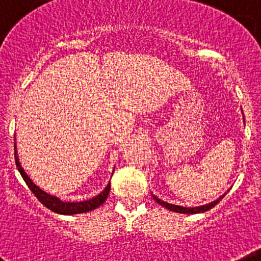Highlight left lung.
Instances as JSON below:
<instances>
[{
  "instance_id": "left-lung-1",
  "label": "left lung",
  "mask_w": 261,
  "mask_h": 261,
  "mask_svg": "<svg viewBox=\"0 0 261 261\" xmlns=\"http://www.w3.org/2000/svg\"><path fill=\"white\" fill-rule=\"evenodd\" d=\"M243 119H245V118H243ZM225 195H226V194H224V195H222V196H220V198H218L217 200L212 201V203L205 204V205H200V206H194V208H187V206L174 205V204L166 203V201L161 200V199H159V198H157V196H154V195H152V196H153V199L157 201V203L160 204V205L165 206L166 210L173 211V212H177V213H187V215H194V213H203V212H206V211H210L211 208H213V206L216 205V204H218V201L221 200V199L224 198Z\"/></svg>"
}]
</instances>
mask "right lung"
Instances as JSON below:
<instances>
[{"label":"right lung","instance_id":"1","mask_svg":"<svg viewBox=\"0 0 261 261\" xmlns=\"http://www.w3.org/2000/svg\"><path fill=\"white\" fill-rule=\"evenodd\" d=\"M14 157H15V164L16 168L19 170L20 175L24 179V182L27 183V186L30 187L34 195L40 200V203H43L44 205L48 208V210L53 211L56 213H60V215H76V213H84V212H90V211L96 210L97 206L101 205L105 200H107L108 195H109L110 191V183L104 189V191L100 192L97 196L90 199V200H84V201H78V203H70V201H62L61 199L56 198V196H51V195L46 194L45 191L37 187L30 177L25 174V171L23 170L22 165L19 163V159H18V154H16V145L14 143Z\"/></svg>","mask_w":261,"mask_h":261}]
</instances>
